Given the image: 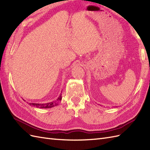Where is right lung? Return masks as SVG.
<instances>
[{"mask_svg": "<svg viewBox=\"0 0 150 150\" xmlns=\"http://www.w3.org/2000/svg\"><path fill=\"white\" fill-rule=\"evenodd\" d=\"M62 100V94L57 98V101L55 102H52V103H46V104H35V103H30V105H33V106H35L36 108H51L52 107H54V105H57L58 102H60Z\"/></svg>", "mask_w": 150, "mask_h": 150, "instance_id": "1", "label": "right lung"}]
</instances>
